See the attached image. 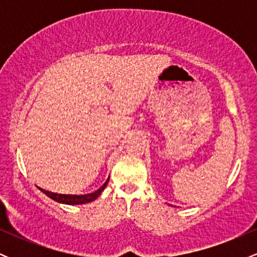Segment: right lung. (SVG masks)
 Here are the masks:
<instances>
[{
	"instance_id": "right-lung-1",
	"label": "right lung",
	"mask_w": 257,
	"mask_h": 257,
	"mask_svg": "<svg viewBox=\"0 0 257 257\" xmlns=\"http://www.w3.org/2000/svg\"><path fill=\"white\" fill-rule=\"evenodd\" d=\"M108 180H110V176H108V179L106 180L105 184L102 185L99 190H96L95 192H93V193H87V194H59V193H54V192H49V191L43 190V188H41V187H38V188H40V190L42 191L46 196H48L49 198L55 200V202L63 203V204H69V205H78V204H85V203H90L98 198L100 194H101L102 191L105 190Z\"/></svg>"
}]
</instances>
